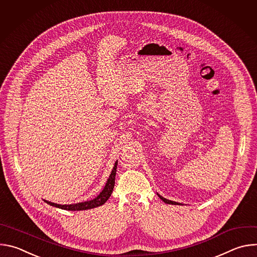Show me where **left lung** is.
<instances>
[{"mask_svg":"<svg viewBox=\"0 0 257 257\" xmlns=\"http://www.w3.org/2000/svg\"><path fill=\"white\" fill-rule=\"evenodd\" d=\"M159 195V197L165 202V203H168V204H180V203H178V202H176V201H172V200H168V199H166V198H164L163 196H161L160 194H158Z\"/></svg>","mask_w":257,"mask_h":257,"instance_id":"obj_1","label":"left lung"}]
</instances>
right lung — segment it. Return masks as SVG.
Masks as SVG:
<instances>
[{"mask_svg":"<svg viewBox=\"0 0 257 257\" xmlns=\"http://www.w3.org/2000/svg\"><path fill=\"white\" fill-rule=\"evenodd\" d=\"M117 165H118V163L116 162L115 166H114V169H113L111 175H109V178L106 182V184H105L103 190L94 199L89 200V201H85V202H79V203H76V204H68V205H66V204L61 205V204L53 203V202H50V201H47V200H45V201L50 205H53V206H56V207H59V208H62V209H66V210H85V209H90V208L102 205L109 198V196H111V194L114 190L115 178H116V172H117Z\"/></svg>","mask_w":257,"mask_h":257,"instance_id":"add662e5","label":"right lung"}]
</instances>
